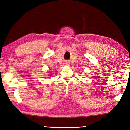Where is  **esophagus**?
Returning <instances> with one entry per match:
<instances>
[{
	"label": "esophagus",
	"mask_w": 130,
	"mask_h": 130,
	"mask_svg": "<svg viewBox=\"0 0 130 130\" xmlns=\"http://www.w3.org/2000/svg\"><path fill=\"white\" fill-rule=\"evenodd\" d=\"M66 65H69V63L68 62H67V64H66Z\"/></svg>",
	"instance_id": "esophagus-1"
}]
</instances>
